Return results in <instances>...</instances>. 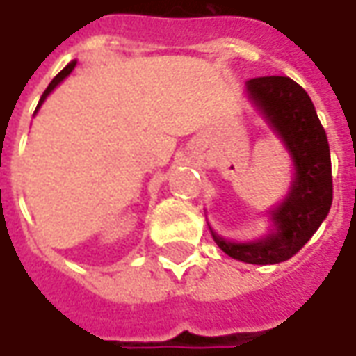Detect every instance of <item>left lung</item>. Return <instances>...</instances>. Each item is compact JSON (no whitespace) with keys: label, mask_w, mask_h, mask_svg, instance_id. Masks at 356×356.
<instances>
[{"label":"left lung","mask_w":356,"mask_h":356,"mask_svg":"<svg viewBox=\"0 0 356 356\" xmlns=\"http://www.w3.org/2000/svg\"><path fill=\"white\" fill-rule=\"evenodd\" d=\"M245 95L290 156L289 191L273 209L265 210L270 224L263 236L238 241L222 238L210 222L209 229L216 245L232 259L275 265L296 255L330 214V144L310 95L290 77L249 79Z\"/></svg>","instance_id":"obj_1"}]
</instances>
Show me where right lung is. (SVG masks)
<instances>
[{"label":"right lung","instance_id":"obj_1","mask_svg":"<svg viewBox=\"0 0 356 356\" xmlns=\"http://www.w3.org/2000/svg\"><path fill=\"white\" fill-rule=\"evenodd\" d=\"M76 64H77V60H72V62H70V64H67V66L64 67V70H62V72H60V74H58V76L54 77V79H52V81H50V86L46 87V91H44V93H42V97H40L38 105H36L35 115H36V113H38V108L42 107V103H44V101H46V97L50 95V93H52V91H54V89H56V87L60 86V83H62V81H64V79H66V77L70 76V74H72V72H74V67H76Z\"/></svg>","mask_w":356,"mask_h":356}]
</instances>
